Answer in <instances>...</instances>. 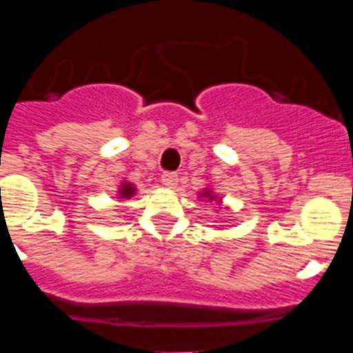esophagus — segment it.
I'll use <instances>...</instances> for the list:
<instances>
[{"label":"esophagus","instance_id":"34e87169","mask_svg":"<svg viewBox=\"0 0 353 353\" xmlns=\"http://www.w3.org/2000/svg\"><path fill=\"white\" fill-rule=\"evenodd\" d=\"M162 183L166 187H170V189H173V187H176V183H179V174L173 173V171H166V173L162 174Z\"/></svg>","mask_w":353,"mask_h":353}]
</instances>
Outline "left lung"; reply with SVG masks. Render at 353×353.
Here are the masks:
<instances>
[{
  "instance_id": "1",
  "label": "left lung",
  "mask_w": 353,
  "mask_h": 353,
  "mask_svg": "<svg viewBox=\"0 0 353 353\" xmlns=\"http://www.w3.org/2000/svg\"><path fill=\"white\" fill-rule=\"evenodd\" d=\"M199 198H207L208 201H217V203H221V198H217V196H215L210 189H205V191L199 194Z\"/></svg>"
}]
</instances>
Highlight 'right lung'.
Masks as SVG:
<instances>
[{
    "instance_id": "right-lung-1",
    "label": "right lung",
    "mask_w": 353,
    "mask_h": 353,
    "mask_svg": "<svg viewBox=\"0 0 353 353\" xmlns=\"http://www.w3.org/2000/svg\"><path fill=\"white\" fill-rule=\"evenodd\" d=\"M134 194H136V187H134L130 182H123L120 185V189H118V196H120V199H129L132 198Z\"/></svg>"
}]
</instances>
